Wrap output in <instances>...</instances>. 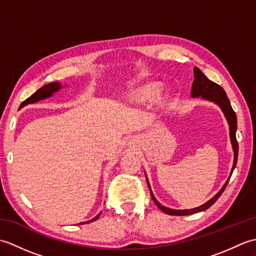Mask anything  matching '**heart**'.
Instances as JSON below:
<instances>
[{"mask_svg":"<svg viewBox=\"0 0 256 256\" xmlns=\"http://www.w3.org/2000/svg\"><path fill=\"white\" fill-rule=\"evenodd\" d=\"M155 86H143V88L138 89L136 92L134 94V96L138 100H145V99H148V98L153 96V94H155Z\"/></svg>","mask_w":256,"mask_h":256,"instance_id":"1","label":"heart"}]
</instances>
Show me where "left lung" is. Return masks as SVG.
I'll return each instance as SVG.
<instances>
[{
	"label": "left lung",
	"mask_w": 256,
	"mask_h": 256,
	"mask_svg": "<svg viewBox=\"0 0 256 256\" xmlns=\"http://www.w3.org/2000/svg\"><path fill=\"white\" fill-rule=\"evenodd\" d=\"M194 80L192 86V98L201 96L202 99H206V100H209V101L216 103V104H218L221 108V110H222V112H224L228 123H229L230 140H231L233 152H234V160H233V166H232V170H231L230 177L228 178V180L224 184V187L220 189V192L216 194L214 198H211L209 201H206V202L202 206H197V208H194V209L175 210V209H170V208H167V206H162L158 202V201L156 200V198L154 197L153 192H152L148 179L146 178V182H148V186L150 192V197H152V199L154 200L155 204L158 206V208L162 212H165V214H170V216H189V214H197V212H200V211H204L208 208H210V206L214 204L216 200H218V198L220 197L221 194L224 192V189L226 187L228 182H229V180H230L231 175H232L233 170H234V168L236 166V162H238V140H236V126H238V125H236V112L233 111V108L231 106L229 98L226 96V91L224 90V88H221L219 84H216V82H214V81H211V80L206 78L204 74L201 72V70L198 67L194 68Z\"/></svg>",
	"instance_id": "left-lung-1"
}]
</instances>
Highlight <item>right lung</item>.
Masks as SVG:
<instances>
[{
	"label": "right lung",
	"mask_w": 256,
	"mask_h": 256,
	"mask_svg": "<svg viewBox=\"0 0 256 256\" xmlns=\"http://www.w3.org/2000/svg\"><path fill=\"white\" fill-rule=\"evenodd\" d=\"M59 89H62V84L59 82H52V84H45L44 86H42L40 89H38L35 94H32L30 98H27V99L25 101L22 102V104L20 108H23L27 104H32V103H35V102H38L40 100H44L46 99V98H50L52 96L55 92H57ZM101 214V212L99 214H96L94 219H91L89 221H84V222H81V224H90V222H94L96 221L98 218H99Z\"/></svg>",
	"instance_id": "add662e5"
}]
</instances>
